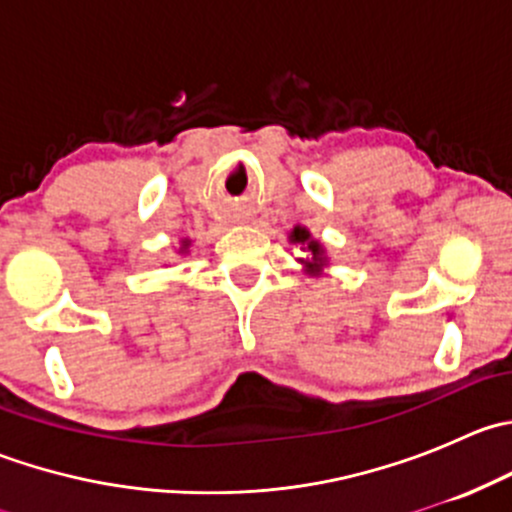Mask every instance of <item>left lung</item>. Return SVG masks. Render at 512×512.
<instances>
[{
    "label": "left lung",
    "instance_id": "8db88e82",
    "mask_svg": "<svg viewBox=\"0 0 512 512\" xmlns=\"http://www.w3.org/2000/svg\"><path fill=\"white\" fill-rule=\"evenodd\" d=\"M289 240H292L294 245H304L309 250L307 260H302L309 275H317V272L322 270V265H327V257H324V247L319 245L317 240H312V235H309L307 227H302V225L294 227V230L289 232Z\"/></svg>",
    "mask_w": 512,
    "mask_h": 512
}]
</instances>
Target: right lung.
Here are the masks:
<instances>
[{"mask_svg": "<svg viewBox=\"0 0 512 512\" xmlns=\"http://www.w3.org/2000/svg\"><path fill=\"white\" fill-rule=\"evenodd\" d=\"M190 247V240H183V247H180V252H185Z\"/></svg>", "mask_w": 512, "mask_h": 512, "instance_id": "right-lung-1", "label": "right lung"}]
</instances>
